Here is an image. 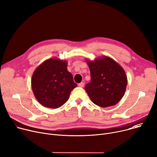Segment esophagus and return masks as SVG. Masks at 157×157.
Returning a JSON list of instances; mask_svg holds the SVG:
<instances>
[{
	"instance_id": "1",
	"label": "esophagus",
	"mask_w": 157,
	"mask_h": 157,
	"mask_svg": "<svg viewBox=\"0 0 157 157\" xmlns=\"http://www.w3.org/2000/svg\"><path fill=\"white\" fill-rule=\"evenodd\" d=\"M78 87H83L84 86V83H83V82H81V83H80L78 84Z\"/></svg>"
}]
</instances>
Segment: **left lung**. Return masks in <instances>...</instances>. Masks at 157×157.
<instances>
[{
  "instance_id": "8db88e82",
  "label": "left lung",
  "mask_w": 157,
  "mask_h": 157,
  "mask_svg": "<svg viewBox=\"0 0 157 157\" xmlns=\"http://www.w3.org/2000/svg\"><path fill=\"white\" fill-rule=\"evenodd\" d=\"M90 71L91 82L85 90L94 104L102 107L114 105L124 95L128 83L123 67L107 56L98 57L93 61L86 59Z\"/></svg>"
}]
</instances>
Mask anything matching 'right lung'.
<instances>
[{
	"instance_id": "1",
	"label": "right lung",
	"mask_w": 157,
	"mask_h": 157,
	"mask_svg": "<svg viewBox=\"0 0 157 157\" xmlns=\"http://www.w3.org/2000/svg\"><path fill=\"white\" fill-rule=\"evenodd\" d=\"M77 86L67 70V62L56 58L45 60L32 75L31 87L35 98L48 108L56 109L63 105Z\"/></svg>"
}]
</instances>
